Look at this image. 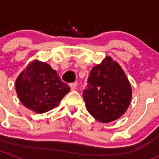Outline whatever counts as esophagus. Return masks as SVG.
<instances>
[{
    "instance_id": "esophagus-1",
    "label": "esophagus",
    "mask_w": 159,
    "mask_h": 159,
    "mask_svg": "<svg viewBox=\"0 0 159 159\" xmlns=\"http://www.w3.org/2000/svg\"><path fill=\"white\" fill-rule=\"evenodd\" d=\"M76 86H77V83H73L70 84V89L71 90H75L76 89Z\"/></svg>"
}]
</instances>
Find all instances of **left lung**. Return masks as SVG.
<instances>
[{
	"label": "left lung",
	"instance_id": "1",
	"mask_svg": "<svg viewBox=\"0 0 159 159\" xmlns=\"http://www.w3.org/2000/svg\"><path fill=\"white\" fill-rule=\"evenodd\" d=\"M83 96L88 111L107 123L125 113L132 99V89L119 64L107 56L91 70Z\"/></svg>",
	"mask_w": 159,
	"mask_h": 159
}]
</instances>
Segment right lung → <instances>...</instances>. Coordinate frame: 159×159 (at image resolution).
I'll list each match as a JSON object with an SVG mask.
<instances>
[{"mask_svg":"<svg viewBox=\"0 0 159 159\" xmlns=\"http://www.w3.org/2000/svg\"><path fill=\"white\" fill-rule=\"evenodd\" d=\"M15 87L21 103L37 114L53 109L70 90L48 64L36 59L19 74Z\"/></svg>","mask_w":159,"mask_h":159,"instance_id":"1","label":"right lung"}]
</instances>
